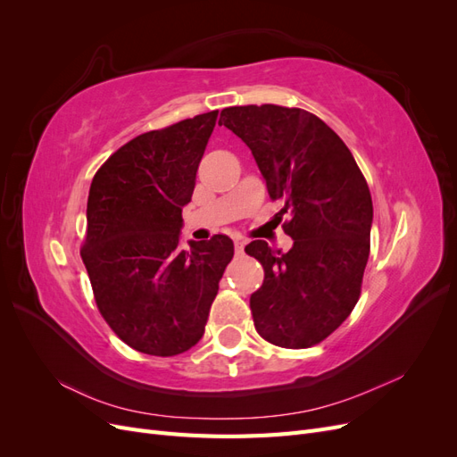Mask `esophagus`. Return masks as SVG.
<instances>
[{
	"mask_svg": "<svg viewBox=\"0 0 457 457\" xmlns=\"http://www.w3.org/2000/svg\"><path fill=\"white\" fill-rule=\"evenodd\" d=\"M244 245H245V240L244 238H234V250H237V253H244Z\"/></svg>",
	"mask_w": 457,
	"mask_h": 457,
	"instance_id": "obj_1",
	"label": "esophagus"
}]
</instances>
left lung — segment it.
<instances>
[{"mask_svg": "<svg viewBox=\"0 0 457 457\" xmlns=\"http://www.w3.org/2000/svg\"><path fill=\"white\" fill-rule=\"evenodd\" d=\"M219 123L250 146L270 198L292 212L287 253L262 240L245 245L265 269L250 297L255 329L284 349L312 347L361 297L373 219L366 179L339 135L307 110L230 106Z\"/></svg>", "mask_w": 457, "mask_h": 457, "instance_id": "left-lung-1", "label": "left lung"}]
</instances>
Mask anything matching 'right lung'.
<instances>
[{"mask_svg":"<svg viewBox=\"0 0 457 457\" xmlns=\"http://www.w3.org/2000/svg\"><path fill=\"white\" fill-rule=\"evenodd\" d=\"M217 114L135 137L91 181L81 259L103 318L145 354L173 356L195 347L234 255L223 234L179 250L181 213Z\"/></svg>","mask_w":457,"mask_h":457,"instance_id":"right-lung-1","label":"right lung"}]
</instances>
